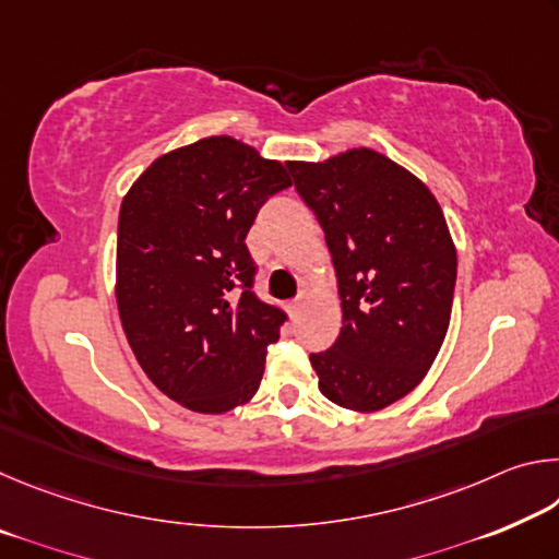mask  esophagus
Wrapping results in <instances>:
<instances>
[{"label":"esophagus","instance_id":"esophagus-1","mask_svg":"<svg viewBox=\"0 0 559 559\" xmlns=\"http://www.w3.org/2000/svg\"><path fill=\"white\" fill-rule=\"evenodd\" d=\"M302 302H306V298H302V296H298L296 300H290L288 310H290V316H293V318H296V316L300 313V310H302Z\"/></svg>","mask_w":559,"mask_h":559}]
</instances>
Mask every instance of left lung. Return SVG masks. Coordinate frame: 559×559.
<instances>
[{"label":"left lung","instance_id":"8db88e82","mask_svg":"<svg viewBox=\"0 0 559 559\" xmlns=\"http://www.w3.org/2000/svg\"><path fill=\"white\" fill-rule=\"evenodd\" d=\"M333 257L343 328L310 353L320 392L355 412L409 394L439 355L456 288V249L439 202L372 150L328 163H288Z\"/></svg>","mask_w":559,"mask_h":559}]
</instances>
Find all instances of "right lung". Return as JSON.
<instances>
[{
    "mask_svg": "<svg viewBox=\"0 0 559 559\" xmlns=\"http://www.w3.org/2000/svg\"><path fill=\"white\" fill-rule=\"evenodd\" d=\"M286 167L234 138L155 159L120 206L118 310L140 367L169 400L224 414L257 394L286 310L253 293L246 234Z\"/></svg>",
    "mask_w": 559,
    "mask_h": 559,
    "instance_id": "1",
    "label": "right lung"
}]
</instances>
